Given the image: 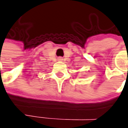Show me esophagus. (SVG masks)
Instances as JSON below:
<instances>
[{
  "mask_svg": "<svg viewBox=\"0 0 128 128\" xmlns=\"http://www.w3.org/2000/svg\"><path fill=\"white\" fill-rule=\"evenodd\" d=\"M60 60H62V59H61V58H60Z\"/></svg>",
  "mask_w": 128,
  "mask_h": 128,
  "instance_id": "obj_1",
  "label": "esophagus"
}]
</instances>
